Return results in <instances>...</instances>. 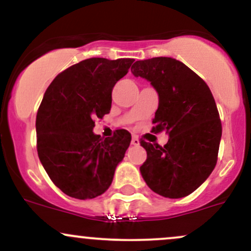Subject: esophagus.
<instances>
[{
    "label": "esophagus",
    "instance_id": "1",
    "mask_svg": "<svg viewBox=\"0 0 251 251\" xmlns=\"http://www.w3.org/2000/svg\"><path fill=\"white\" fill-rule=\"evenodd\" d=\"M131 144H132V145H139V139H138V137H137V136L132 137Z\"/></svg>",
    "mask_w": 251,
    "mask_h": 251
}]
</instances>
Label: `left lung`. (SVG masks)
Masks as SVG:
<instances>
[{
  "mask_svg": "<svg viewBox=\"0 0 251 251\" xmlns=\"http://www.w3.org/2000/svg\"><path fill=\"white\" fill-rule=\"evenodd\" d=\"M131 71L158 93L151 132L169 134L164 147L140 139L148 155L140 167L143 178L162 197H187L210 176L218 159L222 121L213 95L201 77L169 57L137 60Z\"/></svg>",
  "mask_w": 251,
  "mask_h": 251,
  "instance_id": "8db88e82",
  "label": "left lung"
}]
</instances>
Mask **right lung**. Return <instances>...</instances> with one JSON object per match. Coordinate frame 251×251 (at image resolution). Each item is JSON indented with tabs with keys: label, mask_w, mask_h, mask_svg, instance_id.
I'll list each match as a JSON object with an SVG mask.
<instances>
[{
	"label": "right lung",
	"mask_w": 251,
	"mask_h": 251,
	"mask_svg": "<svg viewBox=\"0 0 251 251\" xmlns=\"http://www.w3.org/2000/svg\"><path fill=\"white\" fill-rule=\"evenodd\" d=\"M133 62L84 59L58 74L44 94L35 120L38 156L69 197L85 200L106 192L130 147L128 131L120 128L103 139L93 127L111 111L113 87Z\"/></svg>",
	"instance_id": "obj_1"
}]
</instances>
